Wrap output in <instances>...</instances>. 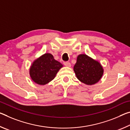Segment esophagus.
<instances>
[{
	"mask_svg": "<svg viewBox=\"0 0 130 130\" xmlns=\"http://www.w3.org/2000/svg\"><path fill=\"white\" fill-rule=\"evenodd\" d=\"M63 64H64V65L66 66V67H71V64L69 62H63Z\"/></svg>",
	"mask_w": 130,
	"mask_h": 130,
	"instance_id": "34e87169",
	"label": "esophagus"
}]
</instances>
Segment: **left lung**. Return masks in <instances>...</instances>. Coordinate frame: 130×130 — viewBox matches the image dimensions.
Listing matches in <instances>:
<instances>
[{"label":"left lung","mask_w":130,"mask_h":130,"mask_svg":"<svg viewBox=\"0 0 130 130\" xmlns=\"http://www.w3.org/2000/svg\"><path fill=\"white\" fill-rule=\"evenodd\" d=\"M73 70L77 79L87 85L97 83L104 73L100 63L86 54L78 55Z\"/></svg>","instance_id":"8db88e82"}]
</instances>
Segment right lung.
<instances>
[{
    "instance_id": "obj_1",
    "label": "right lung",
    "mask_w": 130,
    "mask_h": 130,
    "mask_svg": "<svg viewBox=\"0 0 130 130\" xmlns=\"http://www.w3.org/2000/svg\"><path fill=\"white\" fill-rule=\"evenodd\" d=\"M62 65L55 60L51 54H45L34 62L30 68V76L36 83L44 85L54 79Z\"/></svg>"
}]
</instances>
